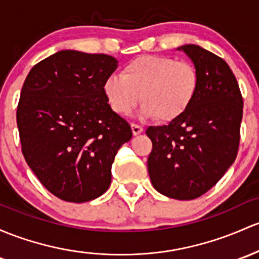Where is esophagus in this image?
<instances>
[{
    "label": "esophagus",
    "mask_w": 259,
    "mask_h": 259,
    "mask_svg": "<svg viewBox=\"0 0 259 259\" xmlns=\"http://www.w3.org/2000/svg\"><path fill=\"white\" fill-rule=\"evenodd\" d=\"M131 127H132V133L135 136L140 135V133L143 132V127L140 126V124L137 123H131Z\"/></svg>",
    "instance_id": "obj_1"
}]
</instances>
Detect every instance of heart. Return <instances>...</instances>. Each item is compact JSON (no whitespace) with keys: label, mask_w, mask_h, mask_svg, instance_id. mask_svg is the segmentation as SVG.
<instances>
[{"label":"heart","mask_w":259,"mask_h":259,"mask_svg":"<svg viewBox=\"0 0 259 259\" xmlns=\"http://www.w3.org/2000/svg\"><path fill=\"white\" fill-rule=\"evenodd\" d=\"M121 74L108 75L104 81V95L111 110L127 116L141 100L142 113L160 122L184 115L200 82L193 63L164 55L136 57L123 66Z\"/></svg>","instance_id":"1"}]
</instances>
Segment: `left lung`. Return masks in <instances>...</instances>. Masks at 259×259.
Here are the masks:
<instances>
[{"mask_svg":"<svg viewBox=\"0 0 259 259\" xmlns=\"http://www.w3.org/2000/svg\"><path fill=\"white\" fill-rule=\"evenodd\" d=\"M199 73L197 94L168 126L148 127V173L155 190L178 200L204 195L235 162L243 99L227 63L194 44L180 47Z\"/></svg>","mask_w":259,"mask_h":259,"instance_id":"1","label":"left lung"}]
</instances>
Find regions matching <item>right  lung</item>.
Instances as JSON below:
<instances>
[{
	"label": "right lung",
	"instance_id": "right-lung-1",
	"mask_svg": "<svg viewBox=\"0 0 259 259\" xmlns=\"http://www.w3.org/2000/svg\"><path fill=\"white\" fill-rule=\"evenodd\" d=\"M117 68L106 54L62 51L30 69L17 106L22 153L48 191L64 201L96 199L111 184V165L132 138L108 106L105 79Z\"/></svg>",
	"mask_w": 259,
	"mask_h": 259
}]
</instances>
